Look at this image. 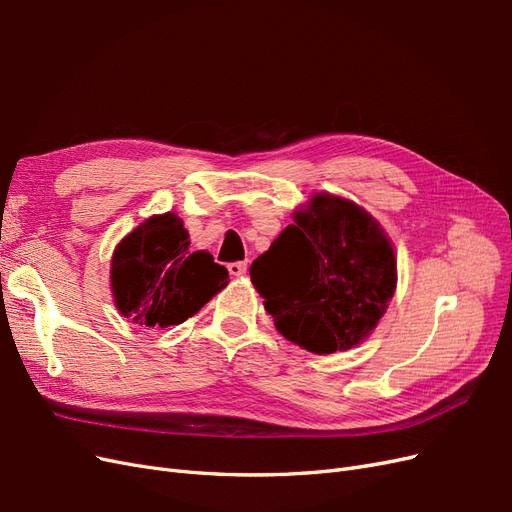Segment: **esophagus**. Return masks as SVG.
Masks as SVG:
<instances>
[{"mask_svg": "<svg viewBox=\"0 0 512 512\" xmlns=\"http://www.w3.org/2000/svg\"><path fill=\"white\" fill-rule=\"evenodd\" d=\"M228 271H230V275L241 277V275H245V271H247V262H230Z\"/></svg>", "mask_w": 512, "mask_h": 512, "instance_id": "1", "label": "esophagus"}]
</instances>
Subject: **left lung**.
<instances>
[{
  "instance_id": "obj_1",
  "label": "left lung",
  "mask_w": 512,
  "mask_h": 512,
  "mask_svg": "<svg viewBox=\"0 0 512 512\" xmlns=\"http://www.w3.org/2000/svg\"><path fill=\"white\" fill-rule=\"evenodd\" d=\"M250 267L252 284L288 342L314 354L356 348L397 288V256L378 220L316 192Z\"/></svg>"
}]
</instances>
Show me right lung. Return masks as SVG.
Segmentation results:
<instances>
[{
    "label": "right lung",
    "instance_id": "1",
    "mask_svg": "<svg viewBox=\"0 0 512 512\" xmlns=\"http://www.w3.org/2000/svg\"><path fill=\"white\" fill-rule=\"evenodd\" d=\"M226 286V267L205 250L192 252L190 232L170 211L138 224L111 258L117 312L149 329L185 322Z\"/></svg>",
    "mask_w": 512,
    "mask_h": 512
}]
</instances>
